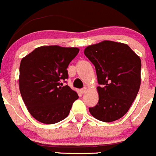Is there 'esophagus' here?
Segmentation results:
<instances>
[{
    "label": "esophagus",
    "instance_id": "34e87169",
    "mask_svg": "<svg viewBox=\"0 0 156 156\" xmlns=\"http://www.w3.org/2000/svg\"><path fill=\"white\" fill-rule=\"evenodd\" d=\"M80 90H81V92H82L83 94L85 93V92H86V90H87V87H83Z\"/></svg>",
    "mask_w": 156,
    "mask_h": 156
}]
</instances>
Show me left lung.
I'll list each match as a JSON object with an SVG mask.
<instances>
[{
  "label": "left lung",
  "instance_id": "1",
  "mask_svg": "<svg viewBox=\"0 0 156 156\" xmlns=\"http://www.w3.org/2000/svg\"><path fill=\"white\" fill-rule=\"evenodd\" d=\"M84 55L95 67L99 100L89 108L95 119L109 122L130 108L140 85L141 62L127 44L105 41L88 46Z\"/></svg>",
  "mask_w": 156,
  "mask_h": 156
}]
</instances>
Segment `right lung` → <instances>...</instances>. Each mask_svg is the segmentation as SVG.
I'll return each instance as SVG.
<instances>
[{"mask_svg": "<svg viewBox=\"0 0 156 156\" xmlns=\"http://www.w3.org/2000/svg\"><path fill=\"white\" fill-rule=\"evenodd\" d=\"M79 51L77 48L42 46L22 59L19 90L28 111L39 122L53 124L62 121L79 98L62 83H66L67 68Z\"/></svg>", "mask_w": 156, "mask_h": 156, "instance_id": "add662e5", "label": "right lung"}]
</instances>
